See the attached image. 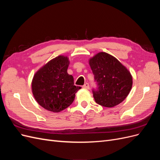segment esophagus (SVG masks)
Returning a JSON list of instances; mask_svg holds the SVG:
<instances>
[{
    "label": "esophagus",
    "instance_id": "obj_1",
    "mask_svg": "<svg viewBox=\"0 0 160 160\" xmlns=\"http://www.w3.org/2000/svg\"><path fill=\"white\" fill-rule=\"evenodd\" d=\"M83 88L85 89H89V83H85L84 85L83 86Z\"/></svg>",
    "mask_w": 160,
    "mask_h": 160
}]
</instances>
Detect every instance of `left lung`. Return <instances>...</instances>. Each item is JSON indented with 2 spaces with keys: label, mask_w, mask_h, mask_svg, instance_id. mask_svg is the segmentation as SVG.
I'll return each instance as SVG.
<instances>
[{
  "label": "left lung",
  "mask_w": 160,
  "mask_h": 160,
  "mask_svg": "<svg viewBox=\"0 0 160 160\" xmlns=\"http://www.w3.org/2000/svg\"><path fill=\"white\" fill-rule=\"evenodd\" d=\"M89 63L97 81L93 90L95 102L105 108H113L127 98L132 89L133 79L129 70L113 56L99 52Z\"/></svg>",
  "instance_id": "1"
}]
</instances>
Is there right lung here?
<instances>
[{"label": "right lung", "mask_w": 160, "mask_h": 160, "mask_svg": "<svg viewBox=\"0 0 160 160\" xmlns=\"http://www.w3.org/2000/svg\"><path fill=\"white\" fill-rule=\"evenodd\" d=\"M69 65V58L59 55L42 66L33 77L34 98L48 111L59 113L68 108L81 88L74 85L73 77L67 73Z\"/></svg>", "instance_id": "right-lung-1"}]
</instances>
